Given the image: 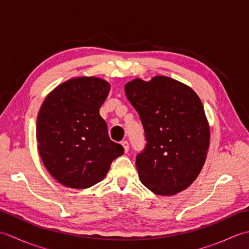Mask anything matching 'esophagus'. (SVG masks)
<instances>
[{
	"mask_svg": "<svg viewBox=\"0 0 249 249\" xmlns=\"http://www.w3.org/2000/svg\"><path fill=\"white\" fill-rule=\"evenodd\" d=\"M122 145H123L124 151H125L126 153H127V152L129 151V143H128V141H126V140L122 141Z\"/></svg>",
	"mask_w": 249,
	"mask_h": 249,
	"instance_id": "esophagus-1",
	"label": "esophagus"
}]
</instances>
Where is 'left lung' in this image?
I'll list each match as a JSON object with an SVG mask.
<instances>
[{
    "instance_id": "8db88e82",
    "label": "left lung",
    "mask_w": 249,
    "mask_h": 249,
    "mask_svg": "<svg viewBox=\"0 0 249 249\" xmlns=\"http://www.w3.org/2000/svg\"><path fill=\"white\" fill-rule=\"evenodd\" d=\"M125 93L138 112L145 146L136 167L145 187L161 196L182 192L202 169L210 128L198 95L171 78L157 76L128 82Z\"/></svg>"
}]
</instances>
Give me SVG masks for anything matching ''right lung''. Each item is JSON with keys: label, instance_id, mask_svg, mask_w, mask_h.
Masks as SVG:
<instances>
[{"label": "right lung", "instance_id": "add662e5", "mask_svg": "<svg viewBox=\"0 0 249 249\" xmlns=\"http://www.w3.org/2000/svg\"><path fill=\"white\" fill-rule=\"evenodd\" d=\"M110 84L83 77L61 84L41 105L36 139L44 165L57 182L88 188L100 182L124 147L110 139L99 108Z\"/></svg>", "mask_w": 249, "mask_h": 249}]
</instances>
